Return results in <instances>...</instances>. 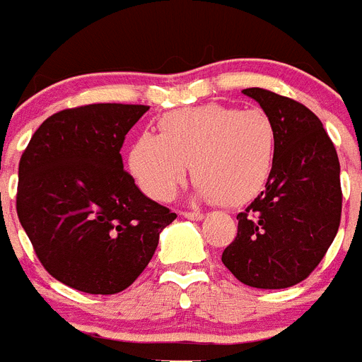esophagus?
<instances>
[{"label":"esophagus","instance_id":"obj_1","mask_svg":"<svg viewBox=\"0 0 362 362\" xmlns=\"http://www.w3.org/2000/svg\"><path fill=\"white\" fill-rule=\"evenodd\" d=\"M183 216L187 217V219H192V221H201L204 217L203 212H197V210H194V212H183Z\"/></svg>","mask_w":362,"mask_h":362}]
</instances>
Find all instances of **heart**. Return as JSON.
<instances>
[{
    "label": "heart",
    "mask_w": 362,
    "mask_h": 362,
    "mask_svg": "<svg viewBox=\"0 0 362 362\" xmlns=\"http://www.w3.org/2000/svg\"><path fill=\"white\" fill-rule=\"evenodd\" d=\"M276 146V123L264 110L206 103L165 114L159 134L143 132L132 143L129 166L146 196L170 201L190 165L201 194L232 206L263 190Z\"/></svg>",
    "instance_id": "obj_1"
}]
</instances>
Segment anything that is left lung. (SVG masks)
Returning a JSON list of instances; mask_svg holds the SVG:
<instances>
[{"instance_id": "obj_1", "label": "left lung", "mask_w": 362, "mask_h": 362, "mask_svg": "<svg viewBox=\"0 0 362 362\" xmlns=\"http://www.w3.org/2000/svg\"><path fill=\"white\" fill-rule=\"evenodd\" d=\"M274 119L277 146L264 190L238 214L223 264L254 288H288L312 274L341 223L337 152L310 108L264 88H245Z\"/></svg>"}]
</instances>
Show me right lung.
I'll return each instance as SVG.
<instances>
[{"label":"right lung","mask_w":362,"mask_h":362,"mask_svg":"<svg viewBox=\"0 0 362 362\" xmlns=\"http://www.w3.org/2000/svg\"><path fill=\"white\" fill-rule=\"evenodd\" d=\"M146 105L95 103L56 112L19 159L16 210L40 263L79 292L129 288L175 214L123 168L121 146Z\"/></svg>","instance_id":"obj_1"}]
</instances>
